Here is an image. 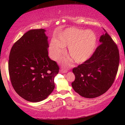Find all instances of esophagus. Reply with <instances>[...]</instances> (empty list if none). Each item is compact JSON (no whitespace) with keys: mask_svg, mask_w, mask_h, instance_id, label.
Masks as SVG:
<instances>
[{"mask_svg":"<svg viewBox=\"0 0 125 125\" xmlns=\"http://www.w3.org/2000/svg\"><path fill=\"white\" fill-rule=\"evenodd\" d=\"M68 72L67 69H61L60 70V73H65Z\"/></svg>","mask_w":125,"mask_h":125,"instance_id":"esophagus-1","label":"esophagus"}]
</instances>
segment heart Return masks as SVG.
Returning a JSON list of instances; mask_svg holds the SVG:
<instances>
[{"instance_id": "b5f03b06", "label": "heart", "mask_w": 125, "mask_h": 125, "mask_svg": "<svg viewBox=\"0 0 125 125\" xmlns=\"http://www.w3.org/2000/svg\"><path fill=\"white\" fill-rule=\"evenodd\" d=\"M64 47H68V54L74 62L81 64L93 56L97 47V37L91 30L84 31L74 27L64 30L58 36V40L53 39L50 45V54L53 60H57L64 51ZM63 63L67 59L63 58Z\"/></svg>"}]
</instances>
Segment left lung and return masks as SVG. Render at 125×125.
Wrapping results in <instances>:
<instances>
[{
    "label": "left lung",
    "instance_id": "obj_1",
    "mask_svg": "<svg viewBox=\"0 0 125 125\" xmlns=\"http://www.w3.org/2000/svg\"><path fill=\"white\" fill-rule=\"evenodd\" d=\"M93 56L83 64L74 68L75 80L72 86L75 92L86 98H94L104 94L113 84L119 65L117 45L106 32L100 38Z\"/></svg>",
    "mask_w": 125,
    "mask_h": 125
}]
</instances>
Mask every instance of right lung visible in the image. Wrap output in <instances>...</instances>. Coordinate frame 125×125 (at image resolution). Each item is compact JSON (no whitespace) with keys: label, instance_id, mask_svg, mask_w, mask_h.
Segmentation results:
<instances>
[{"label":"right lung","instance_id":"right-lung-1","mask_svg":"<svg viewBox=\"0 0 125 125\" xmlns=\"http://www.w3.org/2000/svg\"><path fill=\"white\" fill-rule=\"evenodd\" d=\"M46 30H31L14 44L10 51L9 73L19 95L36 103L45 100L54 89L58 73L56 62L48 57Z\"/></svg>","mask_w":125,"mask_h":125}]
</instances>
